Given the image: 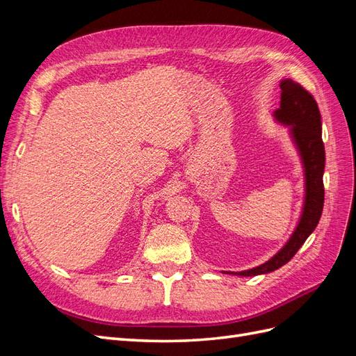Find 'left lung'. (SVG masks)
I'll list each match as a JSON object with an SVG mask.
<instances>
[{
  "mask_svg": "<svg viewBox=\"0 0 356 356\" xmlns=\"http://www.w3.org/2000/svg\"><path fill=\"white\" fill-rule=\"evenodd\" d=\"M281 108L275 111L277 122L291 126V136L303 159L306 177L305 208L300 222L286 245L264 264L236 272L238 276H255L270 273L286 264L296 255L310 233L315 230L324 208V175L325 148L322 143V123L318 104L300 83L286 79L281 81Z\"/></svg>",
  "mask_w": 356,
  "mask_h": 356,
  "instance_id": "1",
  "label": "left lung"
}]
</instances>
